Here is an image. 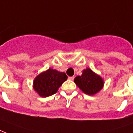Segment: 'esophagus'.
Segmentation results:
<instances>
[{"mask_svg":"<svg viewBox=\"0 0 133 133\" xmlns=\"http://www.w3.org/2000/svg\"><path fill=\"white\" fill-rule=\"evenodd\" d=\"M74 79H75V77H68L69 80H71V81H72V80H74Z\"/></svg>","mask_w":133,"mask_h":133,"instance_id":"1","label":"esophagus"}]
</instances>
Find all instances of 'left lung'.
<instances>
[{"label":"left lung","mask_w":133,"mask_h":133,"mask_svg":"<svg viewBox=\"0 0 133 133\" xmlns=\"http://www.w3.org/2000/svg\"><path fill=\"white\" fill-rule=\"evenodd\" d=\"M74 81L83 92L90 96L99 92L104 85L102 77L88 68L83 70L81 76L75 77Z\"/></svg>","instance_id":"8db88e82"}]
</instances>
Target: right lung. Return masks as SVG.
<instances>
[{"instance_id":"right-lung-1","label":"right lung","mask_w":133,"mask_h":133,"mask_svg":"<svg viewBox=\"0 0 133 133\" xmlns=\"http://www.w3.org/2000/svg\"><path fill=\"white\" fill-rule=\"evenodd\" d=\"M67 79L65 73L49 68L36 76L33 81V88L40 97H50L58 91Z\"/></svg>"}]
</instances>
